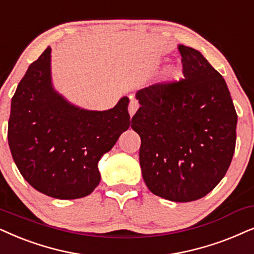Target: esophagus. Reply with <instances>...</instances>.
I'll return each instance as SVG.
<instances>
[{
    "label": "esophagus",
    "instance_id": "obj_1",
    "mask_svg": "<svg viewBox=\"0 0 254 254\" xmlns=\"http://www.w3.org/2000/svg\"><path fill=\"white\" fill-rule=\"evenodd\" d=\"M138 108H139V103H138L136 100H131L130 103H129V114H130L131 117H132L133 115L136 114Z\"/></svg>",
    "mask_w": 254,
    "mask_h": 254
}]
</instances>
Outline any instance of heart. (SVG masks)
<instances>
[{"label": "heart", "mask_w": 254, "mask_h": 254, "mask_svg": "<svg viewBox=\"0 0 254 254\" xmlns=\"http://www.w3.org/2000/svg\"><path fill=\"white\" fill-rule=\"evenodd\" d=\"M172 75H173V76H178V72H177V70H173V72H172Z\"/></svg>", "instance_id": "heart-1"}]
</instances>
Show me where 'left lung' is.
I'll use <instances>...</instances> for the list:
<instances>
[{
    "instance_id": "8db88e82",
    "label": "left lung",
    "mask_w": 254,
    "mask_h": 254,
    "mask_svg": "<svg viewBox=\"0 0 254 254\" xmlns=\"http://www.w3.org/2000/svg\"><path fill=\"white\" fill-rule=\"evenodd\" d=\"M184 79L136 94L131 127L139 134L147 188L173 202L198 200L224 178L236 147L237 113L223 76L197 50L179 45Z\"/></svg>"
}]
</instances>
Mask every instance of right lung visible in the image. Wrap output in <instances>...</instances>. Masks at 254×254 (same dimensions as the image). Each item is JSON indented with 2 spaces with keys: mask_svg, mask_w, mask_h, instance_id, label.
Wrapping results in <instances>:
<instances>
[{
  "mask_svg": "<svg viewBox=\"0 0 254 254\" xmlns=\"http://www.w3.org/2000/svg\"><path fill=\"white\" fill-rule=\"evenodd\" d=\"M51 47L29 66L11 100L8 143L22 177L60 200L89 195L100 184L97 162L130 127L129 99L113 109L69 104L51 84Z\"/></svg>",
  "mask_w": 254,
  "mask_h": 254,
  "instance_id": "right-lung-1",
  "label": "right lung"
}]
</instances>
